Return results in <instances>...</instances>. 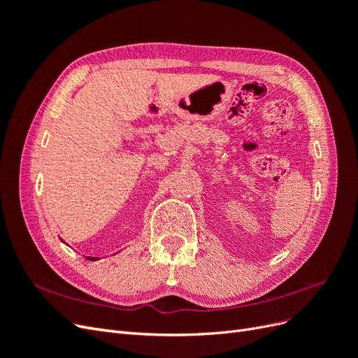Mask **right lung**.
I'll return each instance as SVG.
<instances>
[{
  "instance_id": "right-lung-1",
  "label": "right lung",
  "mask_w": 358,
  "mask_h": 358,
  "mask_svg": "<svg viewBox=\"0 0 358 358\" xmlns=\"http://www.w3.org/2000/svg\"><path fill=\"white\" fill-rule=\"evenodd\" d=\"M86 258L91 259V262H95V259H96V257H86Z\"/></svg>"
}]
</instances>
